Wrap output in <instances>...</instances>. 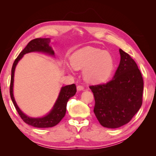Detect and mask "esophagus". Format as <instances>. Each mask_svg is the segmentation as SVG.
<instances>
[{
	"mask_svg": "<svg viewBox=\"0 0 156 156\" xmlns=\"http://www.w3.org/2000/svg\"><path fill=\"white\" fill-rule=\"evenodd\" d=\"M84 89V87L82 86V85H78L77 87V90L78 91H83Z\"/></svg>",
	"mask_w": 156,
	"mask_h": 156,
	"instance_id": "esophagus-1",
	"label": "esophagus"
}]
</instances>
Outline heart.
I'll use <instances>...</instances> for the list:
<instances>
[{
  "label": "heart",
  "instance_id": "heart-1",
  "mask_svg": "<svg viewBox=\"0 0 156 156\" xmlns=\"http://www.w3.org/2000/svg\"><path fill=\"white\" fill-rule=\"evenodd\" d=\"M69 71L84 69V80L91 84H99L107 80L115 68V60L107 51L94 47H85L78 50L71 56Z\"/></svg>",
  "mask_w": 156,
  "mask_h": 156
}]
</instances>
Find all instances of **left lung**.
<instances>
[{
	"label": "left lung",
	"instance_id": "left-lung-1",
	"mask_svg": "<svg viewBox=\"0 0 156 156\" xmlns=\"http://www.w3.org/2000/svg\"><path fill=\"white\" fill-rule=\"evenodd\" d=\"M120 61L112 80L89 87L95 99L94 112L104 127L127 124L142 104L144 83L140 71L129 55L119 49Z\"/></svg>",
	"mask_w": 156,
	"mask_h": 156
}]
</instances>
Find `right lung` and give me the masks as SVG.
<instances>
[{
    "mask_svg": "<svg viewBox=\"0 0 156 156\" xmlns=\"http://www.w3.org/2000/svg\"><path fill=\"white\" fill-rule=\"evenodd\" d=\"M50 38H36L31 41L25 47V48L20 53L18 56L15 60L12 68L11 82H10V96L14 103L16 109L18 114L25 123L28 124L34 127L37 128H48L52 127L58 125L61 120L66 113L67 104L69 99L73 97L76 93V87L75 84H69L65 87H62L60 89L58 97L56 102L53 106L51 110L47 115L41 118H31L25 114L16 104L13 94V87H14V78L15 69L18 62L22 58L25 54L30 52H43L51 56H54V51L52 47L49 46Z\"/></svg>",
    "mask_w": 156,
    "mask_h": 156,
    "instance_id": "1",
    "label": "right lung"
}]
</instances>
